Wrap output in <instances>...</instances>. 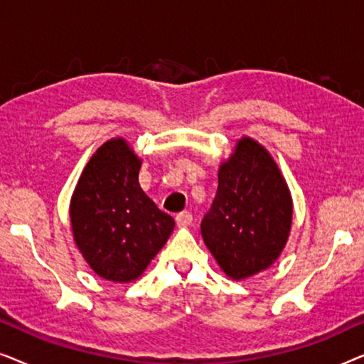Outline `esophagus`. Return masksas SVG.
<instances>
[{"mask_svg":"<svg viewBox=\"0 0 364 364\" xmlns=\"http://www.w3.org/2000/svg\"><path fill=\"white\" fill-rule=\"evenodd\" d=\"M192 220H193L192 213L187 212V210H183V212L177 213V215H176V222H177L178 227H187V225H191Z\"/></svg>","mask_w":364,"mask_h":364,"instance_id":"esophagus-1","label":"esophagus"}]
</instances>
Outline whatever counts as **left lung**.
I'll use <instances>...</instances> for the list:
<instances>
[{
  "instance_id": "8db88e82",
  "label": "left lung",
  "mask_w": 364,
  "mask_h": 364,
  "mask_svg": "<svg viewBox=\"0 0 364 364\" xmlns=\"http://www.w3.org/2000/svg\"><path fill=\"white\" fill-rule=\"evenodd\" d=\"M290 225L291 197L277 164L243 137L218 171L217 196L200 223L203 242L222 270L242 280L277 260Z\"/></svg>"
}]
</instances>
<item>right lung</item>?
<instances>
[{
	"label": "right lung",
	"mask_w": 364,
	"mask_h": 364,
	"mask_svg": "<svg viewBox=\"0 0 364 364\" xmlns=\"http://www.w3.org/2000/svg\"><path fill=\"white\" fill-rule=\"evenodd\" d=\"M139 168L124 139L107 141L87 162L71 200L77 248L111 282L136 280L173 230V218L141 188Z\"/></svg>",
	"instance_id": "add662e5"
}]
</instances>
